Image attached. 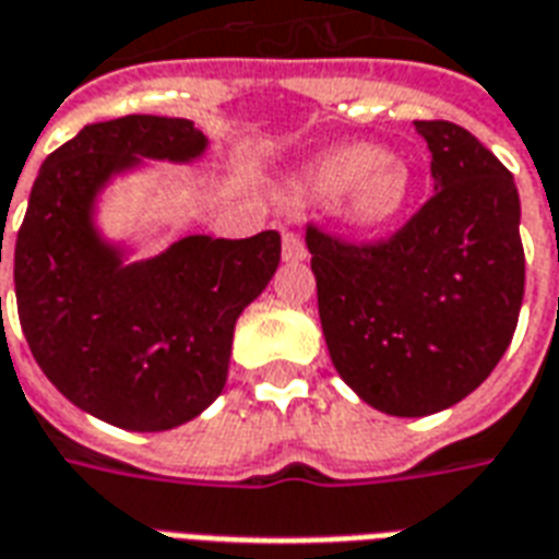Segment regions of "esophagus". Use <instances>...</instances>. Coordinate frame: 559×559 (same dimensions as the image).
Returning a JSON list of instances; mask_svg holds the SVG:
<instances>
[{"label": "esophagus", "mask_w": 559, "mask_h": 559, "mask_svg": "<svg viewBox=\"0 0 559 559\" xmlns=\"http://www.w3.org/2000/svg\"><path fill=\"white\" fill-rule=\"evenodd\" d=\"M283 259L285 262H304L307 259V243L297 231H285L283 235Z\"/></svg>", "instance_id": "1"}]
</instances>
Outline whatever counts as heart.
<instances>
[{"label":"heart","instance_id":"1","mask_svg":"<svg viewBox=\"0 0 559 559\" xmlns=\"http://www.w3.org/2000/svg\"><path fill=\"white\" fill-rule=\"evenodd\" d=\"M300 187L312 199H333V211L357 229H381L408 202L411 169L396 154L354 142L309 163Z\"/></svg>","mask_w":559,"mask_h":559}]
</instances>
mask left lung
<instances>
[{
  "label": "left lung",
  "instance_id": "left-lung-1",
  "mask_svg": "<svg viewBox=\"0 0 559 559\" xmlns=\"http://www.w3.org/2000/svg\"><path fill=\"white\" fill-rule=\"evenodd\" d=\"M435 195L381 240L307 226L330 360L357 396L426 417L486 381L524 297L519 190L503 163L452 121H414Z\"/></svg>",
  "mask_w": 559,
  "mask_h": 559
}]
</instances>
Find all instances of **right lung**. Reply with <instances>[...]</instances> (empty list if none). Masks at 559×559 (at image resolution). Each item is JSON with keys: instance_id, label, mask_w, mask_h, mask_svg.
Masks as SVG:
<instances>
[{"instance_id": "right-lung-1", "label": "right lung", "mask_w": 559, "mask_h": 559, "mask_svg": "<svg viewBox=\"0 0 559 559\" xmlns=\"http://www.w3.org/2000/svg\"><path fill=\"white\" fill-rule=\"evenodd\" d=\"M202 151L205 136L187 118L88 124L44 160L11 247L32 357L64 399L118 429H175L223 393L235 321L280 264L274 229L240 240L190 235L140 264H121L97 238L92 202L109 175L140 157Z\"/></svg>"}]
</instances>
